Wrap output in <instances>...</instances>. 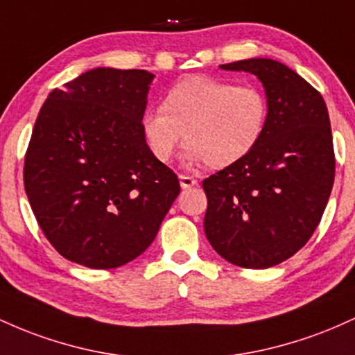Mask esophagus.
I'll list each match as a JSON object with an SVG mask.
<instances>
[{
	"instance_id": "esophagus-1",
	"label": "esophagus",
	"mask_w": 355,
	"mask_h": 355,
	"mask_svg": "<svg viewBox=\"0 0 355 355\" xmlns=\"http://www.w3.org/2000/svg\"><path fill=\"white\" fill-rule=\"evenodd\" d=\"M179 184H181L182 189H188V188H193V186H196L198 181L194 178L186 176V174H179Z\"/></svg>"
}]
</instances>
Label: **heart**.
Masks as SVG:
<instances>
[{
	"mask_svg": "<svg viewBox=\"0 0 355 355\" xmlns=\"http://www.w3.org/2000/svg\"><path fill=\"white\" fill-rule=\"evenodd\" d=\"M266 119L268 102L258 87L193 75L167 90L162 109L142 115L141 129L157 161H169L184 134L186 164L225 169L252 153Z\"/></svg>",
	"mask_w": 355,
	"mask_h": 355,
	"instance_id": "obj_1",
	"label": "heart"
}]
</instances>
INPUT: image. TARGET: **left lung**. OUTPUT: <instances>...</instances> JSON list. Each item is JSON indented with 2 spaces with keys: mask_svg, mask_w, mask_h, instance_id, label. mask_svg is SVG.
<instances>
[{
  "mask_svg": "<svg viewBox=\"0 0 355 355\" xmlns=\"http://www.w3.org/2000/svg\"><path fill=\"white\" fill-rule=\"evenodd\" d=\"M257 75L268 119L254 149L202 181L205 233L230 263L270 268L295 254L320 223L336 176L327 105L297 71L272 58L220 65Z\"/></svg>",
  "mask_w": 355,
  "mask_h": 355,
  "instance_id": "1",
  "label": "left lung"
}]
</instances>
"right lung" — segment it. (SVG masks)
Here are the masks:
<instances>
[{
    "label": "right lung",
    "mask_w": 355,
    "mask_h": 355,
    "mask_svg": "<svg viewBox=\"0 0 355 355\" xmlns=\"http://www.w3.org/2000/svg\"><path fill=\"white\" fill-rule=\"evenodd\" d=\"M154 75L92 69L40 109L25 157V191L55 250L95 270L147 250L178 198V176L141 129Z\"/></svg>",
    "instance_id": "right-lung-1"
}]
</instances>
